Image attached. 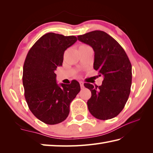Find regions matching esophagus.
I'll list each match as a JSON object with an SVG mask.
<instances>
[{"instance_id": "obj_1", "label": "esophagus", "mask_w": 153, "mask_h": 153, "mask_svg": "<svg viewBox=\"0 0 153 153\" xmlns=\"http://www.w3.org/2000/svg\"><path fill=\"white\" fill-rule=\"evenodd\" d=\"M79 84H80L81 88L83 89V87H84V83H83V82H79Z\"/></svg>"}]
</instances>
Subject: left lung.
Listing matches in <instances>:
<instances>
[{"label": "left lung", "mask_w": 153, "mask_h": 153, "mask_svg": "<svg viewBox=\"0 0 153 153\" xmlns=\"http://www.w3.org/2000/svg\"><path fill=\"white\" fill-rule=\"evenodd\" d=\"M95 52L93 68L104 77L102 85L84 83L91 92L87 101L90 113L99 120L118 116L124 108L130 93L131 64L125 51L114 39L102 31H93L77 36Z\"/></svg>", "instance_id": "1"}]
</instances>
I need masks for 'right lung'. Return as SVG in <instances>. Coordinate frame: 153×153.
<instances>
[{"instance_id": "1", "label": "right lung", "mask_w": 153, "mask_h": 153, "mask_svg": "<svg viewBox=\"0 0 153 153\" xmlns=\"http://www.w3.org/2000/svg\"><path fill=\"white\" fill-rule=\"evenodd\" d=\"M76 41L75 36L48 33L33 45L25 60L22 80L25 100L33 115L47 124L66 120L71 102L80 91L76 80L58 85L54 73L62 65L64 51Z\"/></svg>"}]
</instances>
